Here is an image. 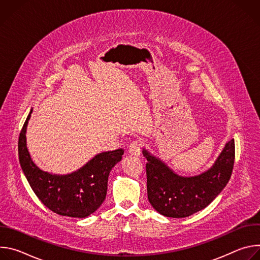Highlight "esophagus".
<instances>
[{"label":"esophagus","mask_w":260,"mask_h":260,"mask_svg":"<svg viewBox=\"0 0 260 260\" xmlns=\"http://www.w3.org/2000/svg\"><path fill=\"white\" fill-rule=\"evenodd\" d=\"M141 147H142V143L140 140H134L133 142H131L129 146H128V152L133 155L139 156L141 154Z\"/></svg>","instance_id":"34e87169"}]
</instances>
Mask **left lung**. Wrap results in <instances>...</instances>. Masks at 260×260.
<instances>
[{"instance_id":"left-lung-1","label":"left lung","mask_w":260,"mask_h":260,"mask_svg":"<svg viewBox=\"0 0 260 260\" xmlns=\"http://www.w3.org/2000/svg\"><path fill=\"white\" fill-rule=\"evenodd\" d=\"M147 159V194L161 215L188 217L209 206L229 183L235 162V140L226 143L211 169L193 177H182L143 149Z\"/></svg>"}]
</instances>
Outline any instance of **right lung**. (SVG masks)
I'll return each mask as SVG.
<instances>
[{"label":"right lung","mask_w":260,"mask_h":260,"mask_svg":"<svg viewBox=\"0 0 260 260\" xmlns=\"http://www.w3.org/2000/svg\"><path fill=\"white\" fill-rule=\"evenodd\" d=\"M30 112L18 139L19 164L35 194L52 212L68 217L85 218L95 212L106 199L108 178L121 160L123 149L102 152L78 171L53 175L37 167L26 148V126Z\"/></svg>","instance_id":"1"}]
</instances>
